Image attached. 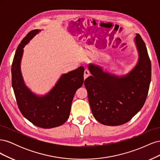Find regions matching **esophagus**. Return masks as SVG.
I'll list each match as a JSON object with an SVG mask.
<instances>
[{"instance_id":"esophagus-1","label":"esophagus","mask_w":160,"mask_h":160,"mask_svg":"<svg viewBox=\"0 0 160 160\" xmlns=\"http://www.w3.org/2000/svg\"><path fill=\"white\" fill-rule=\"evenodd\" d=\"M90 75V72L88 69H85L84 71V79H86L87 77Z\"/></svg>"}]
</instances>
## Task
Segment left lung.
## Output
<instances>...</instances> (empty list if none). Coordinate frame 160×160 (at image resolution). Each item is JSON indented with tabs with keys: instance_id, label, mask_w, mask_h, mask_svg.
Listing matches in <instances>:
<instances>
[{
	"instance_id": "left-lung-1",
	"label": "left lung",
	"mask_w": 160,
	"mask_h": 160,
	"mask_svg": "<svg viewBox=\"0 0 160 160\" xmlns=\"http://www.w3.org/2000/svg\"><path fill=\"white\" fill-rule=\"evenodd\" d=\"M134 42L138 52L137 64L128 73L118 76L93 63L92 75L85 80L88 99L95 119L105 125L128 122L143 106L151 81L152 65L145 42L139 34Z\"/></svg>"
}]
</instances>
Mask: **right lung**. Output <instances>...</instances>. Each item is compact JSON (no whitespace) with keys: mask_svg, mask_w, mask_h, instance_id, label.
I'll return each mask as SVG.
<instances>
[{"mask_svg":"<svg viewBox=\"0 0 160 160\" xmlns=\"http://www.w3.org/2000/svg\"><path fill=\"white\" fill-rule=\"evenodd\" d=\"M41 30L28 32L18 46L12 68V86L18 107L27 119L45 129L60 126L69 119L72 99L83 83L84 67L62 74L55 86L44 95L34 93L25 85L21 70L24 47Z\"/></svg>","mask_w":160,"mask_h":160,"instance_id":"1","label":"right lung"}]
</instances>
